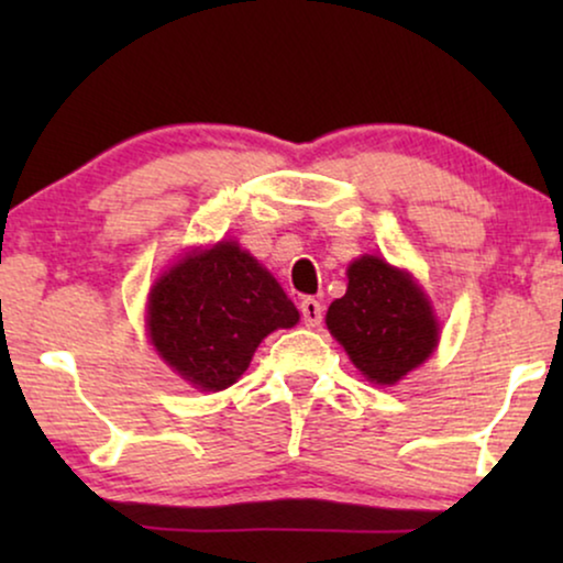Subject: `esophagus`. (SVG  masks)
Masks as SVG:
<instances>
[{
  "mask_svg": "<svg viewBox=\"0 0 563 563\" xmlns=\"http://www.w3.org/2000/svg\"><path fill=\"white\" fill-rule=\"evenodd\" d=\"M299 312H302V320H305L307 328L320 325V320H322V305L318 302V299H312V297L302 299V305H299Z\"/></svg>",
  "mask_w": 563,
  "mask_h": 563,
  "instance_id": "esophagus-1",
  "label": "esophagus"
}]
</instances>
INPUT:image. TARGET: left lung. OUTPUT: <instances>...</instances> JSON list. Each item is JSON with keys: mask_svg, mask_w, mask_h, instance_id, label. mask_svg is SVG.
Masks as SVG:
<instances>
[{"mask_svg": "<svg viewBox=\"0 0 563 563\" xmlns=\"http://www.w3.org/2000/svg\"><path fill=\"white\" fill-rule=\"evenodd\" d=\"M328 330L368 382L395 384L435 349L438 325L410 274L376 256L349 266V289L328 307Z\"/></svg>", "mask_w": 563, "mask_h": 563, "instance_id": "1", "label": "left lung"}]
</instances>
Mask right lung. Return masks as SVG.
<instances>
[{"mask_svg": "<svg viewBox=\"0 0 563 563\" xmlns=\"http://www.w3.org/2000/svg\"><path fill=\"white\" fill-rule=\"evenodd\" d=\"M299 312L279 282L238 243L189 253L151 289L148 333L161 358L205 391L233 384L258 343Z\"/></svg>", "mask_w": 563, "mask_h": 563, "instance_id": "obj_1", "label": "right lung"}]
</instances>
